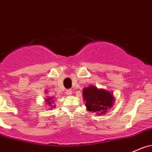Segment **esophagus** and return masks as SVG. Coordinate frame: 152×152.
I'll use <instances>...</instances> for the list:
<instances>
[{"label": "esophagus", "mask_w": 152, "mask_h": 152, "mask_svg": "<svg viewBox=\"0 0 152 152\" xmlns=\"http://www.w3.org/2000/svg\"><path fill=\"white\" fill-rule=\"evenodd\" d=\"M66 94L67 95H71L73 94V91H72V89H67L66 90Z\"/></svg>", "instance_id": "34e87169"}]
</instances>
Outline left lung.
Listing matches in <instances>:
<instances>
[{
  "mask_svg": "<svg viewBox=\"0 0 152 152\" xmlns=\"http://www.w3.org/2000/svg\"><path fill=\"white\" fill-rule=\"evenodd\" d=\"M83 95L88 111L97 112L98 115L105 113L108 108L113 107L114 98L113 94L106 90L98 89L96 86H90L84 89Z\"/></svg>",
  "mask_w": 152,
  "mask_h": 152,
  "instance_id": "obj_1",
  "label": "left lung"
}]
</instances>
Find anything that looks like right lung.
<instances>
[{
	"instance_id": "obj_1",
	"label": "right lung",
	"mask_w": 152,
	"mask_h": 152,
	"mask_svg": "<svg viewBox=\"0 0 152 152\" xmlns=\"http://www.w3.org/2000/svg\"><path fill=\"white\" fill-rule=\"evenodd\" d=\"M52 99H53V98L51 97V98H50V99H46L47 102H48V104H50V105H52V101H53V100H52ZM51 107H53V106H51Z\"/></svg>"
}]
</instances>
